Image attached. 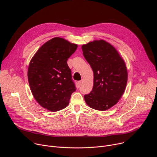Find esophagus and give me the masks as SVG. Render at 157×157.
<instances>
[{
  "instance_id": "obj_1",
  "label": "esophagus",
  "mask_w": 157,
  "mask_h": 157,
  "mask_svg": "<svg viewBox=\"0 0 157 157\" xmlns=\"http://www.w3.org/2000/svg\"><path fill=\"white\" fill-rule=\"evenodd\" d=\"M83 81H84V80L83 79H82V80H81V81H78V84L79 85V86H81L82 84V82H83Z\"/></svg>"
}]
</instances>
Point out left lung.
Returning a JSON list of instances; mask_svg holds the SVG:
<instances>
[{"mask_svg": "<svg viewBox=\"0 0 157 157\" xmlns=\"http://www.w3.org/2000/svg\"><path fill=\"white\" fill-rule=\"evenodd\" d=\"M81 48L94 73L93 90L84 95L85 102L92 109L106 110L118 102L125 91L127 82L125 61L104 40L90 41Z\"/></svg>", "mask_w": 157, "mask_h": 157, "instance_id": "1", "label": "left lung"}]
</instances>
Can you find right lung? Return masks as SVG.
<instances>
[{
    "instance_id": "add662e5",
    "label": "right lung",
    "mask_w": 157,
    "mask_h": 157,
    "mask_svg": "<svg viewBox=\"0 0 157 157\" xmlns=\"http://www.w3.org/2000/svg\"><path fill=\"white\" fill-rule=\"evenodd\" d=\"M78 44L55 37L38 50L28 69V80L32 94L43 107L52 112L64 109L76 91L67 60Z\"/></svg>"
}]
</instances>
